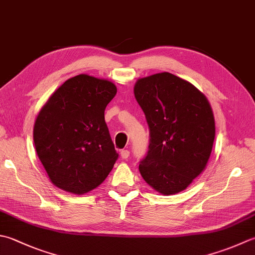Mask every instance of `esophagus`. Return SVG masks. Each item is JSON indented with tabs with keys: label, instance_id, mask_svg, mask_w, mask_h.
<instances>
[{
	"label": "esophagus",
	"instance_id": "esophagus-1",
	"mask_svg": "<svg viewBox=\"0 0 255 255\" xmlns=\"http://www.w3.org/2000/svg\"><path fill=\"white\" fill-rule=\"evenodd\" d=\"M129 150H122V152H121V157L123 158V159H127L128 157H129Z\"/></svg>",
	"mask_w": 255,
	"mask_h": 255
}]
</instances>
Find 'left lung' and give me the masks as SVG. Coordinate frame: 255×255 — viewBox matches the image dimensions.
<instances>
[{"label":"left lung","instance_id":"obj_1","mask_svg":"<svg viewBox=\"0 0 255 255\" xmlns=\"http://www.w3.org/2000/svg\"><path fill=\"white\" fill-rule=\"evenodd\" d=\"M133 94L150 130L141 177L164 196L181 192L210 158L216 136L210 104L191 83L168 72L139 78Z\"/></svg>","mask_w":255,"mask_h":255}]
</instances>
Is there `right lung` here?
Returning <instances> with one entry per match:
<instances>
[{
	"label": "right lung",
	"instance_id": "obj_1",
	"mask_svg": "<svg viewBox=\"0 0 255 255\" xmlns=\"http://www.w3.org/2000/svg\"><path fill=\"white\" fill-rule=\"evenodd\" d=\"M116 93L108 79L81 74L61 85L39 111L34 144L54 186L82 196L112 171L118 153L105 123V109Z\"/></svg>",
	"mask_w": 255,
	"mask_h": 255
}]
</instances>
